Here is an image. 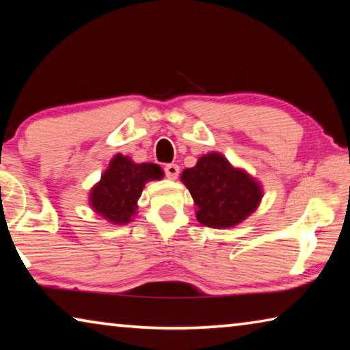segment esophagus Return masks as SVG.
I'll use <instances>...</instances> for the list:
<instances>
[{"label":"esophagus","mask_w":350,"mask_h":350,"mask_svg":"<svg viewBox=\"0 0 350 350\" xmlns=\"http://www.w3.org/2000/svg\"><path fill=\"white\" fill-rule=\"evenodd\" d=\"M163 171H165V176L168 177V179H177V176H179V171H180V168L177 167L176 163H168V165H165V168H163Z\"/></svg>","instance_id":"1"}]
</instances>
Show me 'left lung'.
<instances>
[{
  "mask_svg": "<svg viewBox=\"0 0 350 350\" xmlns=\"http://www.w3.org/2000/svg\"><path fill=\"white\" fill-rule=\"evenodd\" d=\"M182 180L198 205L196 217L211 228L233 227L256 210L260 188L244 171L234 170L221 154L202 156Z\"/></svg>",
  "mask_w": 350,
  "mask_h": 350,
  "instance_id": "obj_1",
  "label": "left lung"
}]
</instances>
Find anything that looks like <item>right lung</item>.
<instances>
[{
  "instance_id": "right-lung-1",
  "label": "right lung",
  "mask_w": 350,
  "mask_h": 350,
  "mask_svg": "<svg viewBox=\"0 0 350 350\" xmlns=\"http://www.w3.org/2000/svg\"><path fill=\"white\" fill-rule=\"evenodd\" d=\"M162 170L156 163H134L122 154L112 159L109 168L91 193V205L112 224H128L137 208L145 182L161 179Z\"/></svg>"
}]
</instances>
